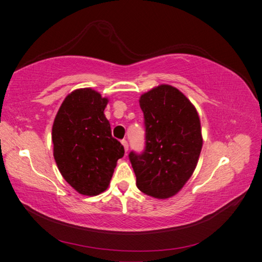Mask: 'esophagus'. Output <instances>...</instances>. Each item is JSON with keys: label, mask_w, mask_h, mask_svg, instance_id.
Wrapping results in <instances>:
<instances>
[{"label": "esophagus", "mask_w": 262, "mask_h": 262, "mask_svg": "<svg viewBox=\"0 0 262 262\" xmlns=\"http://www.w3.org/2000/svg\"><path fill=\"white\" fill-rule=\"evenodd\" d=\"M121 143L123 145V148H125V151H127V150H128V142L126 140H122Z\"/></svg>", "instance_id": "1"}]
</instances>
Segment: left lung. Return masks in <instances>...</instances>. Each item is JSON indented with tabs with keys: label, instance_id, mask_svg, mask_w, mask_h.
Returning a JSON list of instances; mask_svg holds the SVG:
<instances>
[{
	"label": "left lung",
	"instance_id": "8db88e82",
	"mask_svg": "<svg viewBox=\"0 0 262 262\" xmlns=\"http://www.w3.org/2000/svg\"><path fill=\"white\" fill-rule=\"evenodd\" d=\"M144 114L145 150L129 154L141 192L172 198L198 165L203 144L198 111L178 89L161 84L140 97Z\"/></svg>",
	"mask_w": 262,
	"mask_h": 262
}]
</instances>
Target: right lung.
<instances>
[{
    "label": "right lung",
    "instance_id": "add662e5",
    "mask_svg": "<svg viewBox=\"0 0 262 262\" xmlns=\"http://www.w3.org/2000/svg\"><path fill=\"white\" fill-rule=\"evenodd\" d=\"M108 98L91 88L66 97L52 128L53 155L60 173L82 195L95 196L107 189L117 162L125 154L111 134L104 110Z\"/></svg>",
    "mask_w": 262,
    "mask_h": 262
}]
</instances>
